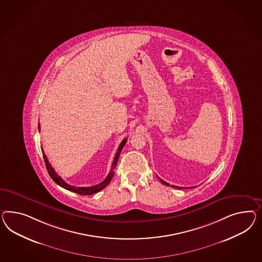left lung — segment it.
Segmentation results:
<instances>
[{"label": "left lung", "instance_id": "obj_1", "mask_svg": "<svg viewBox=\"0 0 262 262\" xmlns=\"http://www.w3.org/2000/svg\"><path fill=\"white\" fill-rule=\"evenodd\" d=\"M158 178H159V177H158ZM159 180L161 181V183H163V184L167 185V186H170V184H169V183L165 182V181H164V180H162L161 178H159ZM170 187H172V188H177V189H179V190H181V189H182V187H177V186H173V185H171ZM192 188H193V187H192Z\"/></svg>", "mask_w": 262, "mask_h": 262}]
</instances>
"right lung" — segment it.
<instances>
[{
    "mask_svg": "<svg viewBox=\"0 0 262 262\" xmlns=\"http://www.w3.org/2000/svg\"><path fill=\"white\" fill-rule=\"evenodd\" d=\"M38 128H39V130H40V125H39V124H38ZM126 142H127V139H124L123 141L121 142L120 146H119V148L117 149V152H116V155L114 156V159H113V165H112V170L110 171V173L107 174V177H106V178L104 179V181H102L100 184L94 185V186H92V187H75V186H71V185L66 183L64 180L57 174L56 171L54 170V169L51 167V165H50V162H49L47 156L43 154L42 149V155H43L45 163H46V167H47V170L49 171V174H50V177L52 178V180H53L57 185L61 186L62 188L67 189V190H69V191L76 192L78 194L91 195V194L96 193V192H98V191H101V190H103V189L106 188V186L108 185V183L111 182V180H112V178L113 177V174H114V169H115V167H116V165H117V161H118L119 156H120L121 150L124 148Z\"/></svg>",
    "mask_w": 262,
    "mask_h": 262,
    "instance_id": "add662e5",
    "label": "right lung"
}]
</instances>
